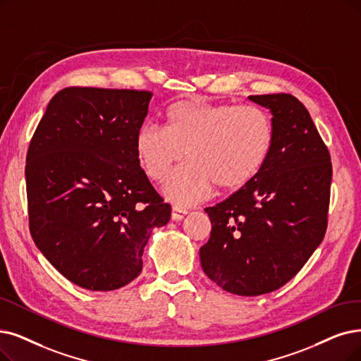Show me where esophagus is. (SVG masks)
<instances>
[{"instance_id": "1", "label": "esophagus", "mask_w": 361, "mask_h": 361, "mask_svg": "<svg viewBox=\"0 0 361 361\" xmlns=\"http://www.w3.org/2000/svg\"><path fill=\"white\" fill-rule=\"evenodd\" d=\"M188 213V210H186L185 207H182V206H173V209H171V219L173 221H180V219H183V216Z\"/></svg>"}]
</instances>
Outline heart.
<instances>
[{
	"label": "heart",
	"instance_id": "b5f03b06",
	"mask_svg": "<svg viewBox=\"0 0 361 361\" xmlns=\"http://www.w3.org/2000/svg\"><path fill=\"white\" fill-rule=\"evenodd\" d=\"M274 140L265 109L194 97L169 105L164 127L142 124L135 147L143 170L157 182L167 179L186 155L190 163L175 173L164 194L188 206L209 198L214 185L235 191L252 182L268 163Z\"/></svg>",
	"mask_w": 361,
	"mask_h": 361
}]
</instances>
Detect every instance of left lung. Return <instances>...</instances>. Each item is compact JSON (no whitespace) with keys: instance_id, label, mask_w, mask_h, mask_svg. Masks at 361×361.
Listing matches in <instances>:
<instances>
[{"instance_id":"1","label":"left lung","mask_w":361,"mask_h":361,"mask_svg":"<svg viewBox=\"0 0 361 361\" xmlns=\"http://www.w3.org/2000/svg\"><path fill=\"white\" fill-rule=\"evenodd\" d=\"M272 114L274 148L259 175L207 207L210 238L200 249L206 276L224 290L257 296L290 281L327 228L330 154L307 108L287 93L249 96Z\"/></svg>"}]
</instances>
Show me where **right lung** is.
Wrapping results in <instances>:
<instances>
[{"label":"right lung","mask_w":361,"mask_h":361,"mask_svg":"<svg viewBox=\"0 0 361 361\" xmlns=\"http://www.w3.org/2000/svg\"><path fill=\"white\" fill-rule=\"evenodd\" d=\"M151 92H57L26 154L30 231L39 252L74 284L108 292L142 271L152 228L171 207L136 155Z\"/></svg>","instance_id":"add662e5"}]
</instances>
